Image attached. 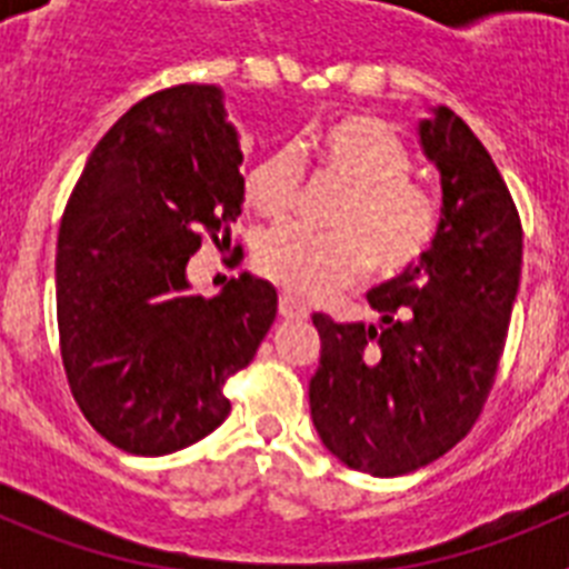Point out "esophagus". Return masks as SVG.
<instances>
[{
	"label": "esophagus",
	"mask_w": 569,
	"mask_h": 569,
	"mask_svg": "<svg viewBox=\"0 0 569 569\" xmlns=\"http://www.w3.org/2000/svg\"><path fill=\"white\" fill-rule=\"evenodd\" d=\"M279 316L281 319H288V321H305L310 316V310L301 305V301H296L293 296H281L279 299Z\"/></svg>",
	"instance_id": "34e87169"
}]
</instances>
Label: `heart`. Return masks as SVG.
Returning <instances> with one entry per match:
<instances>
[{
	"instance_id": "heart-1",
	"label": "heart",
	"mask_w": 569,
	"mask_h": 569,
	"mask_svg": "<svg viewBox=\"0 0 569 569\" xmlns=\"http://www.w3.org/2000/svg\"><path fill=\"white\" fill-rule=\"evenodd\" d=\"M316 159L347 184L336 208V230L301 224L276 228L256 244V270L301 301H319L361 281L373 264L379 276L416 268L441 230V204L410 182L413 156L390 124L367 116H341L313 136ZM301 190L299 150L284 144L253 164L244 179L250 208L281 222Z\"/></svg>"
}]
</instances>
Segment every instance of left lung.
I'll return each mask as SVG.
<instances>
[{
	"instance_id": "1",
	"label": "left lung",
	"mask_w": 569,
	"mask_h": 569,
	"mask_svg": "<svg viewBox=\"0 0 569 569\" xmlns=\"http://www.w3.org/2000/svg\"><path fill=\"white\" fill-rule=\"evenodd\" d=\"M441 170V230L425 259L370 290L381 325L316 313L310 416L336 459L379 479L459 445L481 416L521 279V219L485 144L450 108L419 128Z\"/></svg>"
}]
</instances>
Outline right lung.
<instances>
[{
    "label": "right lung",
    "instance_id": "1",
    "mask_svg": "<svg viewBox=\"0 0 569 569\" xmlns=\"http://www.w3.org/2000/svg\"><path fill=\"white\" fill-rule=\"evenodd\" d=\"M241 150L213 84L136 102L93 148L62 213L57 319L64 376L99 436L133 456L196 445L230 413L224 385L253 361L276 290L248 273L213 299L184 268L241 213Z\"/></svg>",
    "mask_w": 569,
    "mask_h": 569
}]
</instances>
